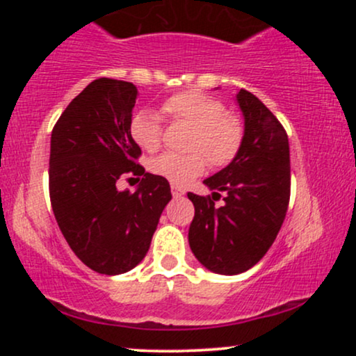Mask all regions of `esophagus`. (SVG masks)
<instances>
[{
  "label": "esophagus",
  "mask_w": 356,
  "mask_h": 356,
  "mask_svg": "<svg viewBox=\"0 0 356 356\" xmlns=\"http://www.w3.org/2000/svg\"><path fill=\"white\" fill-rule=\"evenodd\" d=\"M170 189H172L174 197H182V195L186 194V192H184V189H181V187H177V186H172V187H170Z\"/></svg>",
  "instance_id": "obj_1"
}]
</instances>
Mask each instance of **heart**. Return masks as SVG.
<instances>
[{
    "mask_svg": "<svg viewBox=\"0 0 356 356\" xmlns=\"http://www.w3.org/2000/svg\"><path fill=\"white\" fill-rule=\"evenodd\" d=\"M162 112L175 122L191 127L186 149L189 152H165L150 162V170L175 186H184L206 167V159L212 167L231 164L244 140V127L236 115L227 113L226 105L202 92L175 93L162 104ZM129 132L132 140L147 150L155 152L162 142V125L155 112L138 110L130 118Z\"/></svg>",
    "mask_w": 356,
    "mask_h": 356,
    "instance_id": "b5f03b06",
    "label": "heart"
}]
</instances>
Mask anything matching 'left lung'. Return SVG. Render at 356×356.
I'll use <instances>...</instances> for the list:
<instances>
[{
    "mask_svg": "<svg viewBox=\"0 0 356 356\" xmlns=\"http://www.w3.org/2000/svg\"><path fill=\"white\" fill-rule=\"evenodd\" d=\"M244 115V140L229 165L206 179L211 195L189 192L194 219L189 244L199 263L218 275H239L275 243L291 192L289 144L284 127L248 90L238 92ZM225 192V206L213 201Z\"/></svg>",
    "mask_w": 356,
    "mask_h": 356,
    "instance_id": "obj_1",
    "label": "left lung"
}]
</instances>
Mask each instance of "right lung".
<instances>
[{
  "label": "right lung",
  "instance_id": "right-lung-1",
  "mask_svg": "<svg viewBox=\"0 0 356 356\" xmlns=\"http://www.w3.org/2000/svg\"><path fill=\"white\" fill-rule=\"evenodd\" d=\"M137 87L97 79L73 99L53 127L50 201L76 257L100 275H122L144 259L167 202V179L145 172L129 132ZM137 177L136 193L118 178Z\"/></svg>",
  "mask_w": 356,
  "mask_h": 356
}]
</instances>
